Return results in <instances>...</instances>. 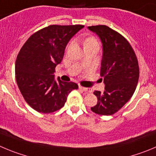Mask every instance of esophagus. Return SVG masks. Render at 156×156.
<instances>
[{
    "label": "esophagus",
    "instance_id": "34e87169",
    "mask_svg": "<svg viewBox=\"0 0 156 156\" xmlns=\"http://www.w3.org/2000/svg\"><path fill=\"white\" fill-rule=\"evenodd\" d=\"M79 89L81 90V91H84V92H85V93H90V92H91V90L90 89V88H84V87H82V86H79Z\"/></svg>",
    "mask_w": 156,
    "mask_h": 156
}]
</instances>
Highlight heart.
I'll use <instances>...</instances> for the list:
<instances>
[{"mask_svg": "<svg viewBox=\"0 0 156 156\" xmlns=\"http://www.w3.org/2000/svg\"><path fill=\"white\" fill-rule=\"evenodd\" d=\"M83 45H84V48L88 47H94V46L99 48V43L98 40L94 37H89L85 39L83 41Z\"/></svg>", "mask_w": 156, "mask_h": 156, "instance_id": "1", "label": "heart"}]
</instances>
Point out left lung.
<instances>
[{
	"mask_svg": "<svg viewBox=\"0 0 156 156\" xmlns=\"http://www.w3.org/2000/svg\"><path fill=\"white\" fill-rule=\"evenodd\" d=\"M102 44L100 74L104 92L94 91L98 103L91 109L101 115H112L120 110L133 95L138 85L139 68L132 46L119 33L105 25L88 27Z\"/></svg>",
	"mask_w": 156,
	"mask_h": 156,
	"instance_id": "left-lung-1",
	"label": "left lung"
}]
</instances>
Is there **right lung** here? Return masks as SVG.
I'll list each match as a JSON object with an SVG mask.
<instances>
[{"label": "right lung", "instance_id": "add662e5", "mask_svg": "<svg viewBox=\"0 0 156 156\" xmlns=\"http://www.w3.org/2000/svg\"><path fill=\"white\" fill-rule=\"evenodd\" d=\"M83 25H50L32 34L17 57L15 77L26 102L38 112L51 113L62 108L74 82L55 80V67L62 62L65 48Z\"/></svg>", "mask_w": 156, "mask_h": 156}]
</instances>
